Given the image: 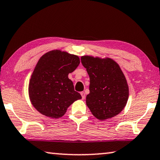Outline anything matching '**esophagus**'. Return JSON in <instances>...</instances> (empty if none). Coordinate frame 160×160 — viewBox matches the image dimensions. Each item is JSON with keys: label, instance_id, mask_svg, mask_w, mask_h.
I'll return each instance as SVG.
<instances>
[{"label": "esophagus", "instance_id": "1", "mask_svg": "<svg viewBox=\"0 0 160 160\" xmlns=\"http://www.w3.org/2000/svg\"><path fill=\"white\" fill-rule=\"evenodd\" d=\"M81 95H82V99H84L85 97H86V95H85V93L83 92H81Z\"/></svg>", "mask_w": 160, "mask_h": 160}]
</instances>
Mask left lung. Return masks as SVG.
<instances>
[{
    "mask_svg": "<svg viewBox=\"0 0 160 160\" xmlns=\"http://www.w3.org/2000/svg\"><path fill=\"white\" fill-rule=\"evenodd\" d=\"M90 78L86 102L93 115L100 120L114 117L122 111L129 97V87L119 66L110 58L89 56L81 58Z\"/></svg>",
    "mask_w": 160,
    "mask_h": 160,
    "instance_id": "8db88e82",
    "label": "left lung"
}]
</instances>
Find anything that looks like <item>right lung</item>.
Listing matches in <instances>:
<instances>
[{
    "mask_svg": "<svg viewBox=\"0 0 160 160\" xmlns=\"http://www.w3.org/2000/svg\"><path fill=\"white\" fill-rule=\"evenodd\" d=\"M79 58L58 50L41 56L32 73L28 86L31 102L46 117L59 118L82 96L68 77L79 65Z\"/></svg>",
    "mask_w": 160,
    "mask_h": 160,
    "instance_id": "right-lung-1",
    "label": "right lung"
}]
</instances>
